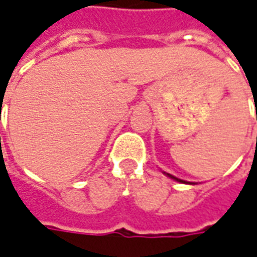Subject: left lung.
Listing matches in <instances>:
<instances>
[{"label":"left lung","mask_w":257,"mask_h":257,"mask_svg":"<svg viewBox=\"0 0 257 257\" xmlns=\"http://www.w3.org/2000/svg\"><path fill=\"white\" fill-rule=\"evenodd\" d=\"M166 174H167V176H169V177H172L173 180H177V181H181V183H184V181H183V180L177 179V177H174V176H172V174H169V173H166Z\"/></svg>","instance_id":"8db88e82"}]
</instances>
